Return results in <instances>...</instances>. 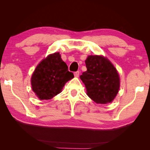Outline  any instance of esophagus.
I'll use <instances>...</instances> for the list:
<instances>
[{
  "label": "esophagus",
  "instance_id": "obj_1",
  "mask_svg": "<svg viewBox=\"0 0 150 150\" xmlns=\"http://www.w3.org/2000/svg\"><path fill=\"white\" fill-rule=\"evenodd\" d=\"M79 71H75L74 73V76L76 77H79Z\"/></svg>",
  "mask_w": 150,
  "mask_h": 150
}]
</instances>
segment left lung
Here are the masks:
<instances>
[{"instance_id": "obj_1", "label": "left lung", "mask_w": 150, "mask_h": 150, "mask_svg": "<svg viewBox=\"0 0 150 150\" xmlns=\"http://www.w3.org/2000/svg\"><path fill=\"white\" fill-rule=\"evenodd\" d=\"M87 71L80 76L85 85L87 96L98 104L112 102L120 89V78L116 69L107 59L89 56L85 61Z\"/></svg>"}]
</instances>
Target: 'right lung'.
Here are the masks:
<instances>
[{
    "mask_svg": "<svg viewBox=\"0 0 150 150\" xmlns=\"http://www.w3.org/2000/svg\"><path fill=\"white\" fill-rule=\"evenodd\" d=\"M73 77L59 53L55 52L37 66L31 77L32 89L40 100L52 99Z\"/></svg>",
    "mask_w": 150,
    "mask_h": 150,
    "instance_id": "right-lung-1",
    "label": "right lung"
}]
</instances>
